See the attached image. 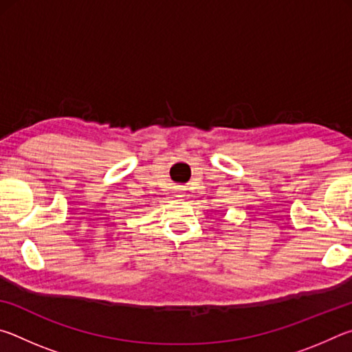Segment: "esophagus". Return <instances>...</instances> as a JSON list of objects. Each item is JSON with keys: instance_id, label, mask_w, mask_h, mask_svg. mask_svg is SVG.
<instances>
[{"instance_id": "34e87169", "label": "esophagus", "mask_w": 352, "mask_h": 352, "mask_svg": "<svg viewBox=\"0 0 352 352\" xmlns=\"http://www.w3.org/2000/svg\"><path fill=\"white\" fill-rule=\"evenodd\" d=\"M177 190H178V197H183V194H184V189L183 188H177Z\"/></svg>"}]
</instances>
